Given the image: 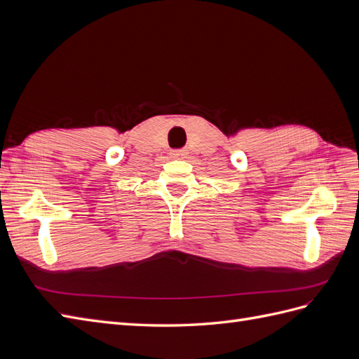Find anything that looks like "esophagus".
Listing matches in <instances>:
<instances>
[{
    "instance_id": "esophagus-1",
    "label": "esophagus",
    "mask_w": 359,
    "mask_h": 359,
    "mask_svg": "<svg viewBox=\"0 0 359 359\" xmlns=\"http://www.w3.org/2000/svg\"><path fill=\"white\" fill-rule=\"evenodd\" d=\"M170 157L175 158V160H182V158L187 157V151L186 149H175V151H172V153H170Z\"/></svg>"
}]
</instances>
